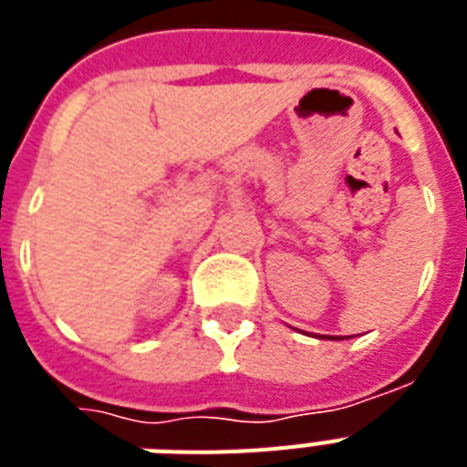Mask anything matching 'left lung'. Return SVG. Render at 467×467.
<instances>
[{"label": "left lung", "instance_id": "1", "mask_svg": "<svg viewBox=\"0 0 467 467\" xmlns=\"http://www.w3.org/2000/svg\"><path fill=\"white\" fill-rule=\"evenodd\" d=\"M334 339H337V337H334Z\"/></svg>", "mask_w": 467, "mask_h": 467}]
</instances>
